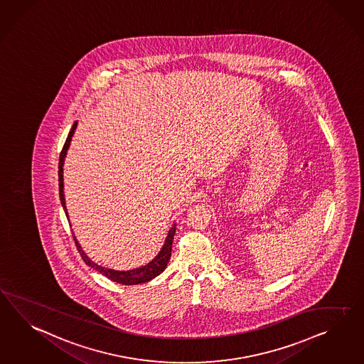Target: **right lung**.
Here are the masks:
<instances>
[{
	"mask_svg": "<svg viewBox=\"0 0 364 364\" xmlns=\"http://www.w3.org/2000/svg\"><path fill=\"white\" fill-rule=\"evenodd\" d=\"M76 125L77 122H74L71 131L67 136V140H65V145H63V149L60 151V157H59V170H58V176H59V196H60V202L63 205V210H65V215H67V208H65V194H63V164H65V154H67V150L70 146V142L71 139L74 136L75 129H76ZM176 230H177V225L173 224V227L168 230V236H166V240L165 244L162 247V250L159 251V255L153 259V260L148 262L146 265L140 267V268H136V269L131 270H114L109 269V268H104L102 265H97L96 262L91 260L85 253H84L80 244L76 240L74 233L75 244H76V248L80 253L82 259L84 262L97 270L99 273L104 274L105 277H108L109 280L114 281L117 284H122V285H137V284H144V282H148V281L153 280L154 277H157L159 274H161L165 268L168 267V260H170V256H171V245H173V239H174V235H176Z\"/></svg>",
	"mask_w": 364,
	"mask_h": 364,
	"instance_id": "obj_1",
	"label": "right lung"
}]
</instances>
